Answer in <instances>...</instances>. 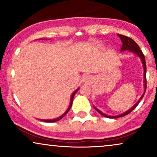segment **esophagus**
<instances>
[{"mask_svg": "<svg viewBox=\"0 0 157 157\" xmlns=\"http://www.w3.org/2000/svg\"><path fill=\"white\" fill-rule=\"evenodd\" d=\"M91 76H89V75H86V76L84 77V81L86 82H90L91 81Z\"/></svg>", "mask_w": 157, "mask_h": 157, "instance_id": "1", "label": "esophagus"}]
</instances>
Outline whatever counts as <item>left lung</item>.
I'll return each instance as SVG.
<instances>
[{"label":"left lung","instance_id":"obj_1","mask_svg":"<svg viewBox=\"0 0 157 157\" xmlns=\"http://www.w3.org/2000/svg\"><path fill=\"white\" fill-rule=\"evenodd\" d=\"M117 35L120 37V38L122 40V48H121V50L120 51L121 52H123V51H125V50H128V51H130L131 52H133V53L136 54V55H138L139 57H140V58L142 60V64H143V68H144V86H145V91H144V93L142 94V97H140V99L139 100V101L136 102L135 105L133 106L132 108H131V109H129L128 111H127L126 112L122 113V114L120 115H118V116H109V115L105 114V113H102V111H100V110L97 109V108H95L94 106V109L96 110L98 113H100V114L102 115V116L105 117H107V118H119V117H124L125 116V115L128 114V113H130L131 111L134 110L135 108L136 107V106L138 105L139 102H140V100H142V97H144V95H145V91H146V87H147V80H146V63H145V56H144L143 53H142V52L141 51V49H140V46H138V44H136V42L134 40H132L130 37H127V36H125V35H120V34H117Z\"/></svg>","mask_w":157,"mask_h":157}]
</instances>
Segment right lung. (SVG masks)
<instances>
[{
	"label": "right lung",
	"mask_w": 157,
	"mask_h": 157,
	"mask_svg": "<svg viewBox=\"0 0 157 157\" xmlns=\"http://www.w3.org/2000/svg\"><path fill=\"white\" fill-rule=\"evenodd\" d=\"M79 90V89H77L76 91H75L73 92V94H71V101H70V105H69V106H68V109L66 110V112H65L63 114V115H61L60 117H59L58 118H56V119H54V120H41V121H43V122H57V121H58V120H61V119H62L63 117L65 116V115L66 114V113H67L68 111H69V110L71 109V105H72V102H73V99H74V97H75V94L77 93V91H78Z\"/></svg>",
	"instance_id": "right-lung-1"
}]
</instances>
